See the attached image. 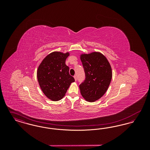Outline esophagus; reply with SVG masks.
<instances>
[{
	"mask_svg": "<svg viewBox=\"0 0 150 150\" xmlns=\"http://www.w3.org/2000/svg\"><path fill=\"white\" fill-rule=\"evenodd\" d=\"M74 79H75V81H76V80H77V77H76V75H74Z\"/></svg>",
	"mask_w": 150,
	"mask_h": 150,
	"instance_id": "obj_1",
	"label": "esophagus"
}]
</instances>
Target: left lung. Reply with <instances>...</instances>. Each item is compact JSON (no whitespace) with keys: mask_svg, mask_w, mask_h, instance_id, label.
<instances>
[{"mask_svg":"<svg viewBox=\"0 0 150 150\" xmlns=\"http://www.w3.org/2000/svg\"><path fill=\"white\" fill-rule=\"evenodd\" d=\"M86 79L79 88L82 96L89 102L100 99L107 91L112 79V70L107 58L99 52L81 54Z\"/></svg>","mask_w":150,"mask_h":150,"instance_id":"obj_1","label":"left lung"}]
</instances>
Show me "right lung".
I'll return each instance as SVG.
<instances>
[{"label":"right lung","instance_id":"right-lung-1","mask_svg":"<svg viewBox=\"0 0 150 150\" xmlns=\"http://www.w3.org/2000/svg\"><path fill=\"white\" fill-rule=\"evenodd\" d=\"M69 53L54 52L45 57L37 71L38 80L44 94L50 100L57 101L65 95L71 83L75 81L65 64Z\"/></svg>","mask_w":150,"mask_h":150}]
</instances>
